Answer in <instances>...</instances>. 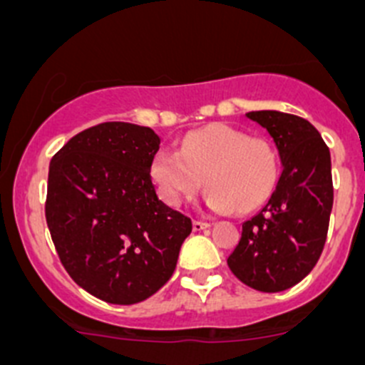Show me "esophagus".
I'll use <instances>...</instances> for the list:
<instances>
[{
  "mask_svg": "<svg viewBox=\"0 0 365 365\" xmlns=\"http://www.w3.org/2000/svg\"><path fill=\"white\" fill-rule=\"evenodd\" d=\"M210 225L207 223V221H200V220H194L192 221V229H194V232H200V230H205V229H209Z\"/></svg>",
  "mask_w": 365,
  "mask_h": 365,
  "instance_id": "34e87169",
  "label": "esophagus"
}]
</instances>
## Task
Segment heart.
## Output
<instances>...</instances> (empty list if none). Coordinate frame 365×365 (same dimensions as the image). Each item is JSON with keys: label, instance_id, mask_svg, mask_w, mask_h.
<instances>
[{"label": "heart", "instance_id": "b5f03b06", "mask_svg": "<svg viewBox=\"0 0 365 365\" xmlns=\"http://www.w3.org/2000/svg\"><path fill=\"white\" fill-rule=\"evenodd\" d=\"M151 176L167 205L180 207L192 198L205 178L210 209L248 212L274 189L277 156L264 138L248 136L229 124H210L189 133L178 153H156Z\"/></svg>", "mask_w": 365, "mask_h": 365}]
</instances>
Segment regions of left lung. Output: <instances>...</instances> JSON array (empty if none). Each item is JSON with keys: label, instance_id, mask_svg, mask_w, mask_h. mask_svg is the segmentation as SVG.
Here are the masks:
<instances>
[{"label": "left lung", "instance_id": "obj_1", "mask_svg": "<svg viewBox=\"0 0 365 365\" xmlns=\"http://www.w3.org/2000/svg\"><path fill=\"white\" fill-rule=\"evenodd\" d=\"M274 138L282 173L267 205L243 223L227 264L254 290L282 292L306 277L324 248L333 207L328 145L308 120L281 111H250Z\"/></svg>", "mask_w": 365, "mask_h": 365}]
</instances>
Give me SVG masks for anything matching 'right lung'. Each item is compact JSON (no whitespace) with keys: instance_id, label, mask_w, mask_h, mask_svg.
<instances>
[{"instance_id":"obj_1","label":"right lung","mask_w":365,"mask_h":365,"mask_svg":"<svg viewBox=\"0 0 365 365\" xmlns=\"http://www.w3.org/2000/svg\"><path fill=\"white\" fill-rule=\"evenodd\" d=\"M160 138L151 128L104 122L53 155L44 214L64 270L110 304H136L176 268L190 217L158 200L151 162Z\"/></svg>"}]
</instances>
